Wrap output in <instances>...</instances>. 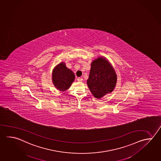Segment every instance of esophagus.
I'll return each instance as SVG.
<instances>
[{
	"mask_svg": "<svg viewBox=\"0 0 161 161\" xmlns=\"http://www.w3.org/2000/svg\"><path fill=\"white\" fill-rule=\"evenodd\" d=\"M82 80H83V79H82V77H78L77 78V81L79 82H82Z\"/></svg>",
	"mask_w": 161,
	"mask_h": 161,
	"instance_id": "obj_1",
	"label": "esophagus"
}]
</instances>
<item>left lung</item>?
Masks as SVG:
<instances>
[{"label": "left lung", "mask_w": 161, "mask_h": 161, "mask_svg": "<svg viewBox=\"0 0 161 161\" xmlns=\"http://www.w3.org/2000/svg\"><path fill=\"white\" fill-rule=\"evenodd\" d=\"M117 81L115 70L106 58L100 56L92 61L87 85L95 98L99 99L111 93Z\"/></svg>", "instance_id": "1"}]
</instances>
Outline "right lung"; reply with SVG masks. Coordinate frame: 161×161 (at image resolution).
<instances>
[{
  "label": "right lung",
  "mask_w": 161,
  "mask_h": 161,
  "mask_svg": "<svg viewBox=\"0 0 161 161\" xmlns=\"http://www.w3.org/2000/svg\"><path fill=\"white\" fill-rule=\"evenodd\" d=\"M75 79L72 70L68 68L65 63L61 61L52 70V80L55 88L61 92L66 91L70 87Z\"/></svg>",
  "instance_id": "right-lung-1"
}]
</instances>
